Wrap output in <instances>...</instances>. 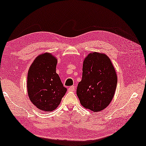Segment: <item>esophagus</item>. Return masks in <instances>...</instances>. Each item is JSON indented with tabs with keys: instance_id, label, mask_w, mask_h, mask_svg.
Returning <instances> with one entry per match:
<instances>
[{
	"instance_id": "34e87169",
	"label": "esophagus",
	"mask_w": 146,
	"mask_h": 146,
	"mask_svg": "<svg viewBox=\"0 0 146 146\" xmlns=\"http://www.w3.org/2000/svg\"><path fill=\"white\" fill-rule=\"evenodd\" d=\"M75 90V87L74 86H72L68 88V91L69 92H74Z\"/></svg>"
}]
</instances>
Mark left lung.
I'll list each match as a JSON object with an SVG mask.
<instances>
[{
    "mask_svg": "<svg viewBox=\"0 0 146 146\" xmlns=\"http://www.w3.org/2000/svg\"><path fill=\"white\" fill-rule=\"evenodd\" d=\"M115 70L106 54L92 52L83 62L82 78L76 94L81 105L97 112L108 106L117 86Z\"/></svg>",
    "mask_w": 146,
    "mask_h": 146,
    "instance_id": "left-lung-1",
    "label": "left lung"
}]
</instances>
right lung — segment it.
I'll return each instance as SVG.
<instances>
[{
	"label": "right lung",
	"mask_w": 146,
	"mask_h": 146,
	"mask_svg": "<svg viewBox=\"0 0 146 146\" xmlns=\"http://www.w3.org/2000/svg\"><path fill=\"white\" fill-rule=\"evenodd\" d=\"M57 62L51 53H42L35 59L28 72L29 98L37 108L44 111L56 109L67 91L56 72Z\"/></svg>",
	"instance_id": "1"
}]
</instances>
